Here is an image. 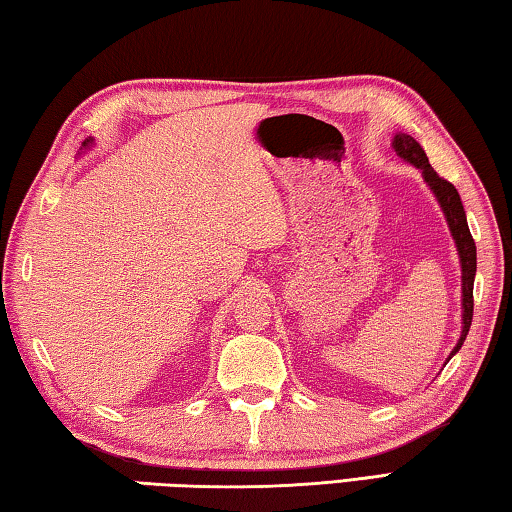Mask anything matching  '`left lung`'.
<instances>
[{
    "label": "left lung",
    "instance_id": "left-lung-1",
    "mask_svg": "<svg viewBox=\"0 0 512 512\" xmlns=\"http://www.w3.org/2000/svg\"><path fill=\"white\" fill-rule=\"evenodd\" d=\"M393 148H396L398 155L402 159H407L409 164H414L416 168L423 170L425 182L432 186L434 195L438 197V202L443 206V213L447 218V224H450V231L456 240V249H459V258H461V279H463V333L459 344L454 346L452 355L459 351L463 346V339L468 335L470 324H472V312H474V274H477V247H474V238L468 229V220H465V211L461 204L459 191H456L452 182H447L445 177H441L429 164V159L425 155V150L420 143L409 137V134H398L396 141H393ZM450 355V357H452Z\"/></svg>",
    "mask_w": 512,
    "mask_h": 512
}]
</instances>
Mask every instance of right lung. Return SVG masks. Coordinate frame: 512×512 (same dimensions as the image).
<instances>
[{
	"mask_svg": "<svg viewBox=\"0 0 512 512\" xmlns=\"http://www.w3.org/2000/svg\"><path fill=\"white\" fill-rule=\"evenodd\" d=\"M85 143H87V141H85Z\"/></svg>",
	"mask_w": 512,
	"mask_h": 512,
	"instance_id": "obj_1",
	"label": "right lung"
}]
</instances>
